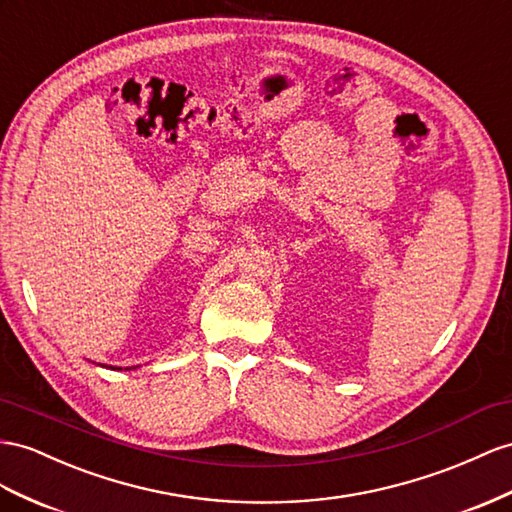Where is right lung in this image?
I'll list each match as a JSON object with an SVG mask.
<instances>
[{
  "mask_svg": "<svg viewBox=\"0 0 512 512\" xmlns=\"http://www.w3.org/2000/svg\"><path fill=\"white\" fill-rule=\"evenodd\" d=\"M119 370H121V368H119Z\"/></svg>",
  "mask_w": 512,
  "mask_h": 512,
  "instance_id": "1",
  "label": "right lung"
}]
</instances>
